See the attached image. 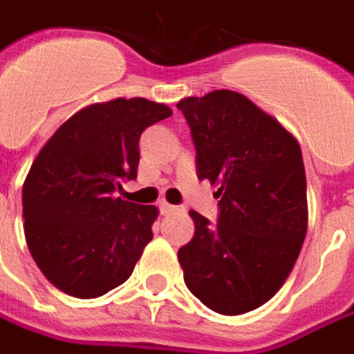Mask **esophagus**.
I'll return each mask as SVG.
<instances>
[{
    "label": "esophagus",
    "instance_id": "1",
    "mask_svg": "<svg viewBox=\"0 0 354 354\" xmlns=\"http://www.w3.org/2000/svg\"><path fill=\"white\" fill-rule=\"evenodd\" d=\"M158 207H160V212H162L165 215L174 214V212L178 209L176 205H172V203H168V201H160V203H158Z\"/></svg>",
    "mask_w": 354,
    "mask_h": 354
}]
</instances>
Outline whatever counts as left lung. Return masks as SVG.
I'll use <instances>...</instances> for the list:
<instances>
[{"instance_id": "1", "label": "left lung", "mask_w": 354, "mask_h": 354, "mask_svg": "<svg viewBox=\"0 0 354 354\" xmlns=\"http://www.w3.org/2000/svg\"><path fill=\"white\" fill-rule=\"evenodd\" d=\"M196 145L200 180L217 186V223L198 212L178 250L188 290L209 310L261 308L286 282L308 231L298 140L247 95L214 90L178 102Z\"/></svg>"}]
</instances>
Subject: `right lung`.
<instances>
[{
    "mask_svg": "<svg viewBox=\"0 0 354 354\" xmlns=\"http://www.w3.org/2000/svg\"><path fill=\"white\" fill-rule=\"evenodd\" d=\"M170 115L145 97L88 105L37 154L23 184L25 239L68 296L97 298L123 284L153 239L158 209L113 192L137 178L140 133Z\"/></svg>",
    "mask_w": 354,
    "mask_h": 354,
    "instance_id": "right-lung-1",
    "label": "right lung"
}]
</instances>
